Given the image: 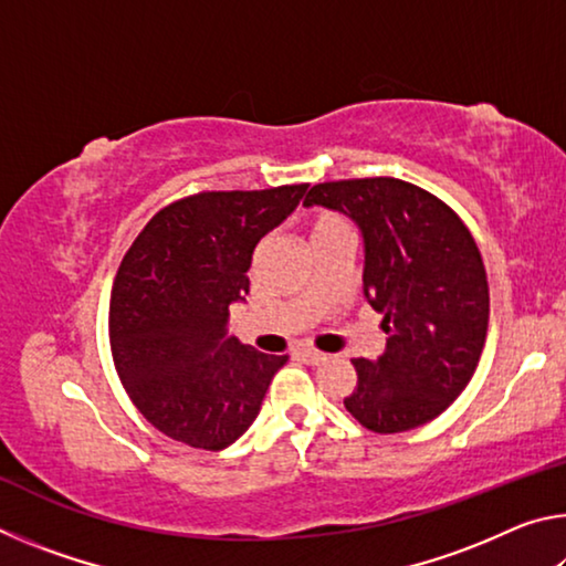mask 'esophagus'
<instances>
[{
    "mask_svg": "<svg viewBox=\"0 0 566 566\" xmlns=\"http://www.w3.org/2000/svg\"><path fill=\"white\" fill-rule=\"evenodd\" d=\"M296 354H300L304 364H312V367H314V364H322L324 359H327V354H322L317 349H310V347H304V349H300Z\"/></svg>",
    "mask_w": 566,
    "mask_h": 566,
    "instance_id": "obj_1",
    "label": "esophagus"
}]
</instances>
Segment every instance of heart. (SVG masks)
I'll list each match as a JSON object with an SVG mask.
<instances>
[{
  "label": "heart",
  "mask_w": 566,
  "mask_h": 566,
  "mask_svg": "<svg viewBox=\"0 0 566 566\" xmlns=\"http://www.w3.org/2000/svg\"><path fill=\"white\" fill-rule=\"evenodd\" d=\"M344 224H347V222H344V219H342L339 214L322 212V214L314 217V222H312V234H317V232H327V229L344 227Z\"/></svg>",
  "instance_id": "1"
}]
</instances>
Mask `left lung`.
<instances>
[{"instance_id":"1","label":"left lung","mask_w":566,"mask_h":566,"mask_svg":"<svg viewBox=\"0 0 566 566\" xmlns=\"http://www.w3.org/2000/svg\"><path fill=\"white\" fill-rule=\"evenodd\" d=\"M306 207L347 214L364 237V296L387 332L379 359H352L349 415L377 434L427 424L462 395L490 327V286L472 232L442 199L395 177L314 185Z\"/></svg>"}]
</instances>
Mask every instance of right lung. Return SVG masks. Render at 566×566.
Segmentation results:
<instances>
[{
	"instance_id": "add662e5",
	"label": "right lung",
	"mask_w": 566,
	"mask_h": 566,
	"mask_svg": "<svg viewBox=\"0 0 566 566\" xmlns=\"http://www.w3.org/2000/svg\"><path fill=\"white\" fill-rule=\"evenodd\" d=\"M306 187L199 191L151 217L124 254L109 300L112 357L161 434L219 452L260 415L290 357L227 337L229 304L244 300L256 244Z\"/></svg>"
}]
</instances>
